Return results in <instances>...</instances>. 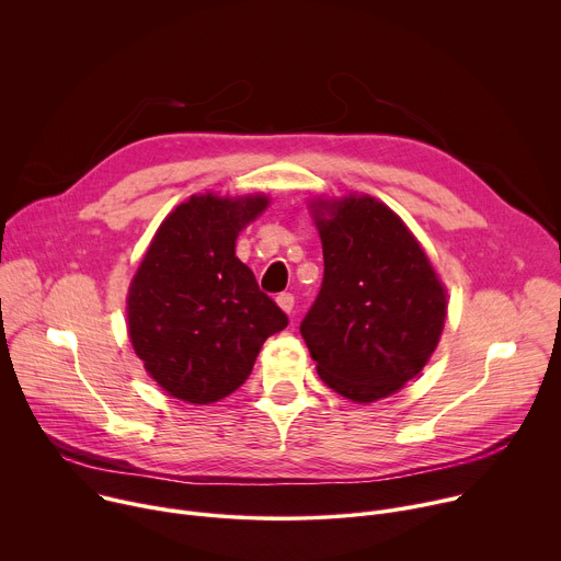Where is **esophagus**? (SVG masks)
I'll return each mask as SVG.
<instances>
[{"mask_svg": "<svg viewBox=\"0 0 561 561\" xmlns=\"http://www.w3.org/2000/svg\"><path fill=\"white\" fill-rule=\"evenodd\" d=\"M277 304H279V308L284 310V312H293V306H295V297H293V293H279L277 295Z\"/></svg>", "mask_w": 561, "mask_h": 561, "instance_id": "obj_1", "label": "esophagus"}]
</instances>
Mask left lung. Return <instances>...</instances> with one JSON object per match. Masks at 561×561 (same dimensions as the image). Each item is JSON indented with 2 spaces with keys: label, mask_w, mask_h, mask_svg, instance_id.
Instances as JSON below:
<instances>
[{
  "label": "left lung",
  "mask_w": 561,
  "mask_h": 561,
  "mask_svg": "<svg viewBox=\"0 0 561 561\" xmlns=\"http://www.w3.org/2000/svg\"><path fill=\"white\" fill-rule=\"evenodd\" d=\"M317 207L324 279L299 331L319 377L357 404L375 402L426 366L446 293L413 232L381 202L364 195Z\"/></svg>",
  "instance_id": "left-lung-1"
}]
</instances>
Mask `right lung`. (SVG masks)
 I'll use <instances>...</instances> for the list:
<instances>
[{
  "instance_id": "obj_1",
  "label": "right lung",
  "mask_w": 561,
  "mask_h": 561,
  "mask_svg": "<svg viewBox=\"0 0 561 561\" xmlns=\"http://www.w3.org/2000/svg\"><path fill=\"white\" fill-rule=\"evenodd\" d=\"M266 197L193 195L154 232L128 290V335L148 375L188 404L242 386L286 312L234 257V239Z\"/></svg>"
}]
</instances>
